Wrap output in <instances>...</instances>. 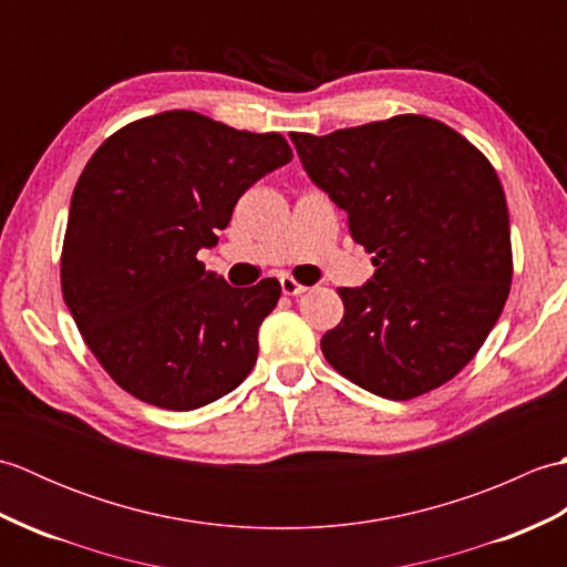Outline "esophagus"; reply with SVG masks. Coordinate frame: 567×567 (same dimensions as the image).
<instances>
[{"label":"esophagus","mask_w":567,"mask_h":567,"mask_svg":"<svg viewBox=\"0 0 567 567\" xmlns=\"http://www.w3.org/2000/svg\"><path fill=\"white\" fill-rule=\"evenodd\" d=\"M280 285H282V292L287 295V297H297V295H305L309 287L307 285H302V282H297L295 277H290V275H282L280 277Z\"/></svg>","instance_id":"34e87169"}]
</instances>
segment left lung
Listing matches in <instances>:
<instances>
[{
    "mask_svg": "<svg viewBox=\"0 0 567 567\" xmlns=\"http://www.w3.org/2000/svg\"><path fill=\"white\" fill-rule=\"evenodd\" d=\"M290 138L375 265L368 285L339 290L346 311L323 333V358L384 400H414L453 380L512 287L495 167L455 128L421 114Z\"/></svg>",
    "mask_w": 567,
    "mask_h": 567,
    "instance_id": "left-lung-1",
    "label": "left lung"
}]
</instances>
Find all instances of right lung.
Returning a JSON list of instances; mask_svg holds the SVG:
<instances>
[{"mask_svg": "<svg viewBox=\"0 0 567 567\" xmlns=\"http://www.w3.org/2000/svg\"><path fill=\"white\" fill-rule=\"evenodd\" d=\"M292 161L282 134L173 110L94 151L72 192L63 297L100 365L136 400L189 412L236 390L282 287H231L204 270L238 197Z\"/></svg>", "mask_w": 567, "mask_h": 567, "instance_id": "obj_1", "label": "right lung"}]
</instances>
